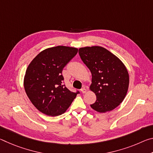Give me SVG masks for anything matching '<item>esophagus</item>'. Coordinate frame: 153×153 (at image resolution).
<instances>
[{
    "label": "esophagus",
    "mask_w": 153,
    "mask_h": 153,
    "mask_svg": "<svg viewBox=\"0 0 153 153\" xmlns=\"http://www.w3.org/2000/svg\"><path fill=\"white\" fill-rule=\"evenodd\" d=\"M81 92L83 93V94H85V93L87 92V90H86V88L84 87V88H82L81 89Z\"/></svg>",
    "instance_id": "esophagus-1"
}]
</instances>
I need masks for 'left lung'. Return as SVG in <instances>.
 I'll use <instances>...</instances> for the list:
<instances>
[{"label": "left lung", "instance_id": "left-lung-1", "mask_svg": "<svg viewBox=\"0 0 153 153\" xmlns=\"http://www.w3.org/2000/svg\"><path fill=\"white\" fill-rule=\"evenodd\" d=\"M79 55L92 74L91 91L97 100L93 109L105 113L115 108L125 98L129 86V74L120 59L101 46L79 49Z\"/></svg>", "mask_w": 153, "mask_h": 153}]
</instances>
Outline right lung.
Here are the masks:
<instances>
[{
    "mask_svg": "<svg viewBox=\"0 0 153 153\" xmlns=\"http://www.w3.org/2000/svg\"><path fill=\"white\" fill-rule=\"evenodd\" d=\"M78 49L65 46L46 48L28 65L24 77V88L30 101L38 111L48 116L64 113L77 92L63 85L62 71L77 53Z\"/></svg>",
    "mask_w": 153,
    "mask_h": 153,
    "instance_id": "add662e5",
    "label": "right lung"
}]
</instances>
